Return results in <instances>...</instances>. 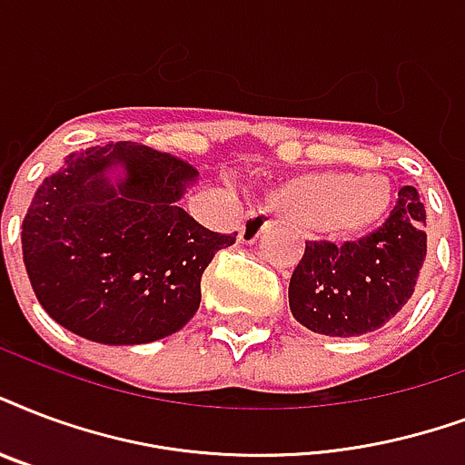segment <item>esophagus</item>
Wrapping results in <instances>:
<instances>
[{"label": "esophagus", "instance_id": "1", "mask_svg": "<svg viewBox=\"0 0 465 465\" xmlns=\"http://www.w3.org/2000/svg\"><path fill=\"white\" fill-rule=\"evenodd\" d=\"M265 226H268V214H263V212H248L246 217H243V224H241L239 229V241L241 243H253V241L261 236V232H263Z\"/></svg>", "mask_w": 465, "mask_h": 465}]
</instances>
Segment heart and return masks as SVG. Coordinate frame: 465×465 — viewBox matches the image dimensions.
I'll return each instance as SVG.
<instances>
[{
	"instance_id": "b5f03b06",
	"label": "heart",
	"mask_w": 465,
	"mask_h": 465,
	"mask_svg": "<svg viewBox=\"0 0 465 465\" xmlns=\"http://www.w3.org/2000/svg\"><path fill=\"white\" fill-rule=\"evenodd\" d=\"M395 200L392 180L382 173L346 175L336 170L302 173L272 190V207L290 222L329 239H353L388 217Z\"/></svg>"
}]
</instances>
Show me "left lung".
<instances>
[{"label":"left lung","instance_id":"left-lung-1","mask_svg":"<svg viewBox=\"0 0 465 465\" xmlns=\"http://www.w3.org/2000/svg\"><path fill=\"white\" fill-rule=\"evenodd\" d=\"M427 212L402 187L381 229L336 246L310 241L290 278V312L314 334L361 336L381 329L412 297L427 258Z\"/></svg>","mask_w":465,"mask_h":465}]
</instances>
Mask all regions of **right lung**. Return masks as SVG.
Listing matches in <instances>:
<instances>
[{"label": "right lung", "instance_id": "1", "mask_svg": "<svg viewBox=\"0 0 465 465\" xmlns=\"http://www.w3.org/2000/svg\"><path fill=\"white\" fill-rule=\"evenodd\" d=\"M119 164L116 186L105 173ZM197 170L129 141L70 153L24 217V265L38 302L90 341L131 346L185 327L202 272L236 233L209 232L177 207Z\"/></svg>", "mask_w": 465, "mask_h": 465}]
</instances>
